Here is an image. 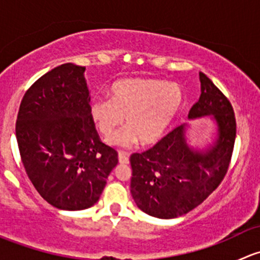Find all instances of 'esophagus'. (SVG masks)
<instances>
[{"mask_svg":"<svg viewBox=\"0 0 260 260\" xmlns=\"http://www.w3.org/2000/svg\"><path fill=\"white\" fill-rule=\"evenodd\" d=\"M118 159H119V164L122 165L129 164V157H128V153H124V152H119V153H118Z\"/></svg>","mask_w":260,"mask_h":260,"instance_id":"obj_1","label":"esophagus"}]
</instances>
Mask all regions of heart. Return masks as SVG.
<instances>
[{"label": "heart", "instance_id": "obj_1", "mask_svg": "<svg viewBox=\"0 0 260 260\" xmlns=\"http://www.w3.org/2000/svg\"><path fill=\"white\" fill-rule=\"evenodd\" d=\"M185 103L179 84L158 79H120L112 85L111 99H93L89 114L98 132L109 138L123 124L124 131L109 143L117 147L149 146L164 137Z\"/></svg>", "mask_w": 260, "mask_h": 260}]
</instances>
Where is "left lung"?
Here are the masks:
<instances>
[{
    "label": "left lung",
    "mask_w": 260,
    "mask_h": 260,
    "mask_svg": "<svg viewBox=\"0 0 260 260\" xmlns=\"http://www.w3.org/2000/svg\"><path fill=\"white\" fill-rule=\"evenodd\" d=\"M201 95L188 118L210 115L217 123V140L205 152L186 143L185 125L175 128L148 151L131 156V193L138 208L151 216L174 219L208 199L229 169L237 136L229 99L200 73Z\"/></svg>",
    "instance_id": "8db88e82"
}]
</instances>
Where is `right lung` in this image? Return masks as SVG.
Instances as JSON below:
<instances>
[{
	"instance_id": "add662e5",
	"label": "right lung",
	"mask_w": 260,
	"mask_h": 260,
	"mask_svg": "<svg viewBox=\"0 0 260 260\" xmlns=\"http://www.w3.org/2000/svg\"><path fill=\"white\" fill-rule=\"evenodd\" d=\"M85 67L72 62L39 78L16 120L21 161L41 198L61 210H84L101 198L118 153L99 138L90 114Z\"/></svg>"
}]
</instances>
